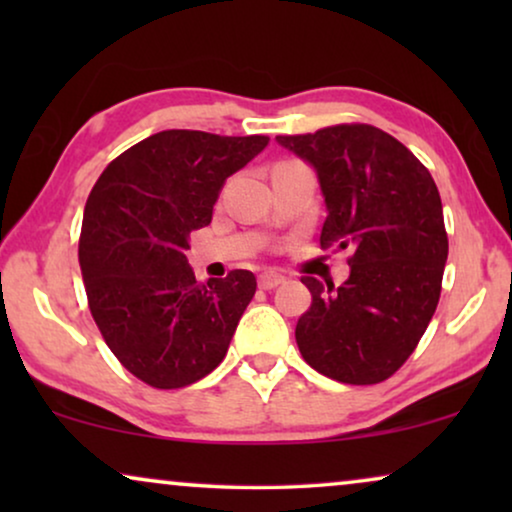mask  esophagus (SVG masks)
Segmentation results:
<instances>
[{
  "instance_id": "obj_1",
  "label": "esophagus",
  "mask_w": 512,
  "mask_h": 512,
  "mask_svg": "<svg viewBox=\"0 0 512 512\" xmlns=\"http://www.w3.org/2000/svg\"><path fill=\"white\" fill-rule=\"evenodd\" d=\"M279 284H284V277H282V275H277V272H263V275L258 277V286H261L263 291L277 289Z\"/></svg>"
}]
</instances>
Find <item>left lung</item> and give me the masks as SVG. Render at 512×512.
Segmentation results:
<instances>
[{
	"mask_svg": "<svg viewBox=\"0 0 512 512\" xmlns=\"http://www.w3.org/2000/svg\"><path fill=\"white\" fill-rule=\"evenodd\" d=\"M277 142L317 170L328 209L321 247L352 249L342 286L303 277L312 305L296 324L300 354L331 380L384 382L415 352L438 307L447 233L436 181L375 125Z\"/></svg>",
	"mask_w": 512,
	"mask_h": 512,
	"instance_id": "1",
	"label": "left lung"
}]
</instances>
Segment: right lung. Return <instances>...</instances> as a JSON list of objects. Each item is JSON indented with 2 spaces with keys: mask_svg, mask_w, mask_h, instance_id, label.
<instances>
[{
  "mask_svg": "<svg viewBox=\"0 0 512 512\" xmlns=\"http://www.w3.org/2000/svg\"><path fill=\"white\" fill-rule=\"evenodd\" d=\"M270 137L163 130L111 160L83 212L79 263L88 307L125 370L156 389H181L223 361L256 293L249 270L195 282L184 251L212 223L230 174Z\"/></svg>",
  "mask_w": 512,
  "mask_h": 512,
  "instance_id": "right-lung-1",
  "label": "right lung"
}]
</instances>
